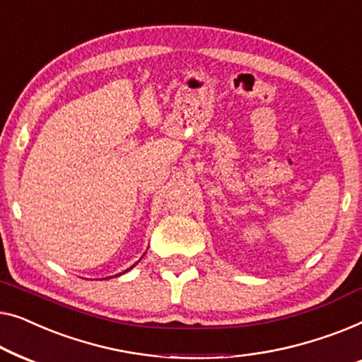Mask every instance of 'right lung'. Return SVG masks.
<instances>
[{"instance_id":"add662e5","label":"right lung","mask_w":362,"mask_h":362,"mask_svg":"<svg viewBox=\"0 0 362 362\" xmlns=\"http://www.w3.org/2000/svg\"><path fill=\"white\" fill-rule=\"evenodd\" d=\"M136 264H137V262H136ZM136 264H134V266H136ZM134 266H131L129 269H126V271H124V272H128V271H131V269H132V267H134ZM124 272H123V274H124ZM118 276H121V274H118Z\"/></svg>"}]
</instances>
